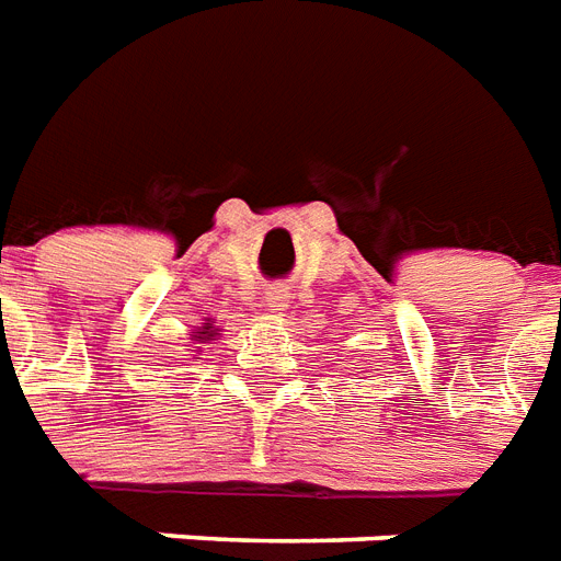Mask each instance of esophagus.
I'll return each instance as SVG.
<instances>
[{
	"mask_svg": "<svg viewBox=\"0 0 561 561\" xmlns=\"http://www.w3.org/2000/svg\"><path fill=\"white\" fill-rule=\"evenodd\" d=\"M265 301H268L272 310H286V305H289V293H286L284 286H272V289L265 293Z\"/></svg>",
	"mask_w": 561,
	"mask_h": 561,
	"instance_id": "1",
	"label": "esophagus"
}]
</instances>
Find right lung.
<instances>
[{"label":"right lung","mask_w":561,"mask_h":561,"mask_svg":"<svg viewBox=\"0 0 561 561\" xmlns=\"http://www.w3.org/2000/svg\"><path fill=\"white\" fill-rule=\"evenodd\" d=\"M195 336H197V340H209V336H213V325L206 322V325L201 328V331H195Z\"/></svg>","instance_id":"right-lung-1"}]
</instances>
